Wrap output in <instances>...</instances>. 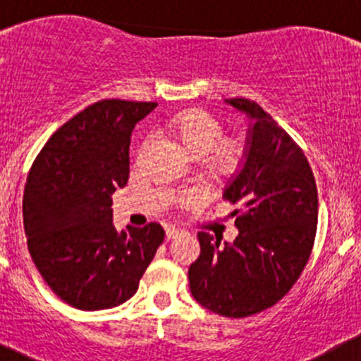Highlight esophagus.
Segmentation results:
<instances>
[{
	"mask_svg": "<svg viewBox=\"0 0 361 361\" xmlns=\"http://www.w3.org/2000/svg\"><path fill=\"white\" fill-rule=\"evenodd\" d=\"M181 231L180 229H175V227H168L166 229V238L171 239V238H176L178 234H180Z\"/></svg>",
	"mask_w": 361,
	"mask_h": 361,
	"instance_id": "34e87169",
	"label": "esophagus"
}]
</instances>
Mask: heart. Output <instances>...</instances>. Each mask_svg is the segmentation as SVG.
<instances>
[{
    "label": "heart",
    "mask_w": 361,
    "mask_h": 361,
    "mask_svg": "<svg viewBox=\"0 0 361 361\" xmlns=\"http://www.w3.org/2000/svg\"><path fill=\"white\" fill-rule=\"evenodd\" d=\"M168 134L192 157L207 155V164L219 176H231L241 168L244 147L239 140L224 139L217 118L202 110H185L169 118Z\"/></svg>",
    "instance_id": "b5f03b06"
}]
</instances>
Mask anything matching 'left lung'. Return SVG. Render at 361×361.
<instances>
[{
	"instance_id": "obj_1",
	"label": "left lung",
	"mask_w": 361,
	"mask_h": 361,
	"mask_svg": "<svg viewBox=\"0 0 361 361\" xmlns=\"http://www.w3.org/2000/svg\"><path fill=\"white\" fill-rule=\"evenodd\" d=\"M250 120L241 168L222 197L234 210L239 234L224 243L198 233L200 256L190 264L193 299L226 317L271 307L307 264L317 226V188L302 149L258 103L224 100Z\"/></svg>"
}]
</instances>
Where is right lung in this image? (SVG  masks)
Returning a JSON list of instances; mask_svg holds the SVG:
<instances>
[{"label": "right lung", "instance_id": "obj_1", "mask_svg": "<svg viewBox=\"0 0 361 361\" xmlns=\"http://www.w3.org/2000/svg\"><path fill=\"white\" fill-rule=\"evenodd\" d=\"M157 103L102 100L52 134L28 173L23 226L37 270L66 304L117 307L164 241L157 222L114 226L111 195L128 180L134 127Z\"/></svg>", "mask_w": 361, "mask_h": 361}]
</instances>
